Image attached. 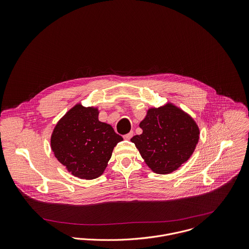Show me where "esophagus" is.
Listing matches in <instances>:
<instances>
[{
	"label": "esophagus",
	"instance_id": "1",
	"mask_svg": "<svg viewBox=\"0 0 249 249\" xmlns=\"http://www.w3.org/2000/svg\"><path fill=\"white\" fill-rule=\"evenodd\" d=\"M133 136H134V132L131 131V132L128 133L127 135H124L123 138H124V139H126V140H129V139H131V138H133Z\"/></svg>",
	"mask_w": 249,
	"mask_h": 249
}]
</instances>
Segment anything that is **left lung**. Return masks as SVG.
<instances>
[{"label": "left lung", "instance_id": "left-lung-1", "mask_svg": "<svg viewBox=\"0 0 249 249\" xmlns=\"http://www.w3.org/2000/svg\"><path fill=\"white\" fill-rule=\"evenodd\" d=\"M142 134L131 138L145 163L167 175L186 162L198 142L199 129L193 117L171 102L150 108L139 123Z\"/></svg>", "mask_w": 249, "mask_h": 249}]
</instances>
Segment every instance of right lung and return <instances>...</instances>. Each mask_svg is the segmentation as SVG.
Returning a JSON list of instances; mask_svg holds the SVG:
<instances>
[{
    "label": "right lung",
    "mask_w": 249,
    "mask_h": 249,
    "mask_svg": "<svg viewBox=\"0 0 249 249\" xmlns=\"http://www.w3.org/2000/svg\"><path fill=\"white\" fill-rule=\"evenodd\" d=\"M97 107L77 103L60 118L51 137L58 161L81 179L100 177L116 144L123 140L110 124L98 119Z\"/></svg>",
    "instance_id": "obj_1"
}]
</instances>
